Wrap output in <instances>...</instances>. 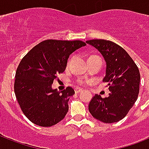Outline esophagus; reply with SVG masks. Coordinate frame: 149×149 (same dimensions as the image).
Returning <instances> with one entry per match:
<instances>
[{"mask_svg":"<svg viewBox=\"0 0 149 149\" xmlns=\"http://www.w3.org/2000/svg\"><path fill=\"white\" fill-rule=\"evenodd\" d=\"M83 91V90L80 88H75V93H80V92H82Z\"/></svg>","mask_w":149,"mask_h":149,"instance_id":"obj_1","label":"esophagus"}]
</instances>
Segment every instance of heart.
<instances>
[{"label": "heart", "instance_id": "1", "mask_svg": "<svg viewBox=\"0 0 149 149\" xmlns=\"http://www.w3.org/2000/svg\"><path fill=\"white\" fill-rule=\"evenodd\" d=\"M86 83V80H84V79H79V80H78V84H81V85H84Z\"/></svg>", "mask_w": 149, "mask_h": 149}]
</instances>
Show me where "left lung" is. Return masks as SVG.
<instances>
[{"mask_svg":"<svg viewBox=\"0 0 149 149\" xmlns=\"http://www.w3.org/2000/svg\"><path fill=\"white\" fill-rule=\"evenodd\" d=\"M104 56L107 63L103 81L109 86L108 97L96 94L89 104V111L102 122H118L125 118L138 99L140 72L132 57L122 47L111 41H86Z\"/></svg>","mask_w":149,"mask_h":149,"instance_id":"8db88e82","label":"left lung"}]
</instances>
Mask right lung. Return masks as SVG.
<instances>
[{"mask_svg":"<svg viewBox=\"0 0 149 149\" xmlns=\"http://www.w3.org/2000/svg\"><path fill=\"white\" fill-rule=\"evenodd\" d=\"M86 44L82 41L48 39L23 57L15 73L14 90L22 112L41 127H51L65 118L74 90L52 89L57 74L65 71L70 55Z\"/></svg>","mask_w":149,"mask_h":149,"instance_id":"right-lung-1","label":"right lung"}]
</instances>
